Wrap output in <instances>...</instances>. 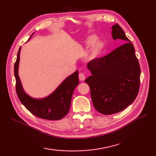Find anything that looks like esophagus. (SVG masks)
Masks as SVG:
<instances>
[{"mask_svg": "<svg viewBox=\"0 0 156 156\" xmlns=\"http://www.w3.org/2000/svg\"><path fill=\"white\" fill-rule=\"evenodd\" d=\"M79 80L80 81H84L85 80V75L84 74H82V73H80L79 74Z\"/></svg>", "mask_w": 156, "mask_h": 156, "instance_id": "esophagus-1", "label": "esophagus"}]
</instances>
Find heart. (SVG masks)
I'll return each instance as SVG.
<instances>
[{
	"label": "heart",
	"instance_id": "b5f03b06",
	"mask_svg": "<svg viewBox=\"0 0 156 156\" xmlns=\"http://www.w3.org/2000/svg\"><path fill=\"white\" fill-rule=\"evenodd\" d=\"M84 48L86 49H90L92 48L89 59L90 60L94 61L100 58L104 49V44L101 41H98L97 36L90 35L85 40Z\"/></svg>",
	"mask_w": 156,
	"mask_h": 156
}]
</instances>
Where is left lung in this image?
<instances>
[{
  "label": "left lung",
  "mask_w": 156,
  "mask_h": 156,
  "mask_svg": "<svg viewBox=\"0 0 156 156\" xmlns=\"http://www.w3.org/2000/svg\"><path fill=\"white\" fill-rule=\"evenodd\" d=\"M112 35L114 39L127 43L105 57L89 62L87 68L92 74L85 80L95 109L107 115L124 110L135 101L141 74L133 45L117 23L112 27Z\"/></svg>",
  "instance_id": "1"
}]
</instances>
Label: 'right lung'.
<instances>
[{
  "label": "right lung",
  "instance_id": "add662e5",
  "mask_svg": "<svg viewBox=\"0 0 156 156\" xmlns=\"http://www.w3.org/2000/svg\"><path fill=\"white\" fill-rule=\"evenodd\" d=\"M34 34V33H33L29 39ZM21 49V47L19 49L14 68L16 90L20 101L29 111L39 118L54 121L62 119L68 113L73 92L79 84L78 71L76 70L68 76L48 97L41 98H34L26 93L19 76Z\"/></svg>",
  "mask_w": 156,
  "mask_h": 156
}]
</instances>
